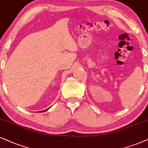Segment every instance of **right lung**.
Masks as SVG:
<instances>
[{
  "label": "right lung",
  "mask_w": 148,
  "mask_h": 148,
  "mask_svg": "<svg viewBox=\"0 0 148 148\" xmlns=\"http://www.w3.org/2000/svg\"><path fill=\"white\" fill-rule=\"evenodd\" d=\"M46 111V110H45V111H42V112H44V111Z\"/></svg>",
  "instance_id": "add662e5"
}]
</instances>
